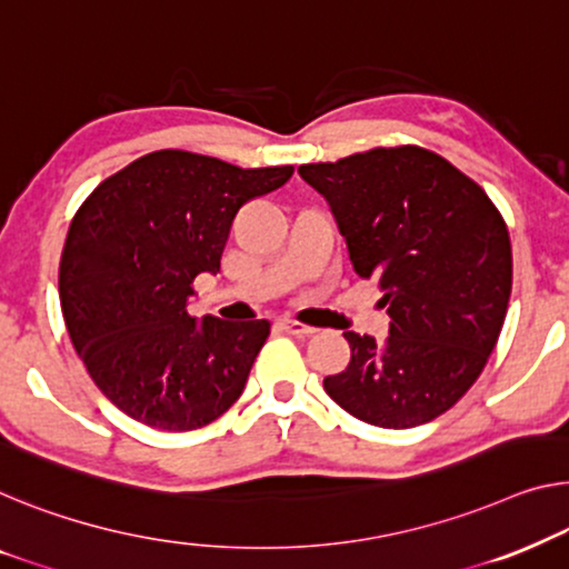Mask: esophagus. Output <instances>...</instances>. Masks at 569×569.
I'll list each match as a JSON object with an SVG mask.
<instances>
[{
    "instance_id": "esophagus-1",
    "label": "esophagus",
    "mask_w": 569,
    "mask_h": 569,
    "mask_svg": "<svg viewBox=\"0 0 569 569\" xmlns=\"http://www.w3.org/2000/svg\"><path fill=\"white\" fill-rule=\"evenodd\" d=\"M276 325H278V329H283V332H288V335H296V337H307V335H311V332H313V327H309V325H301V321H296V319H291V317L278 319Z\"/></svg>"
}]
</instances>
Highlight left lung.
I'll return each instance as SVG.
<instances>
[{
	"instance_id": "8db88e82",
	"label": "left lung",
	"mask_w": 569,
	"mask_h": 569,
	"mask_svg": "<svg viewBox=\"0 0 569 569\" xmlns=\"http://www.w3.org/2000/svg\"><path fill=\"white\" fill-rule=\"evenodd\" d=\"M329 201L352 268L376 278L386 342L345 332L350 362L325 391L355 419L409 429L470 391L503 329L513 258L506 222L472 178L419 146L299 166Z\"/></svg>"
}]
</instances>
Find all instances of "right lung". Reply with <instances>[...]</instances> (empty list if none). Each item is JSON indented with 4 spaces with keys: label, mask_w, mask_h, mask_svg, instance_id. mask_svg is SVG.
Wrapping results in <instances>:
<instances>
[{
    "label": "right lung",
    "mask_w": 569,
    "mask_h": 569,
    "mask_svg": "<svg viewBox=\"0 0 569 569\" xmlns=\"http://www.w3.org/2000/svg\"><path fill=\"white\" fill-rule=\"evenodd\" d=\"M291 173L156 150L104 178L76 211L58 268L66 329L91 380L127 417L191 431L242 396L270 321H197L186 303L193 278L219 270L242 203Z\"/></svg>",
    "instance_id": "right-lung-1"
}]
</instances>
